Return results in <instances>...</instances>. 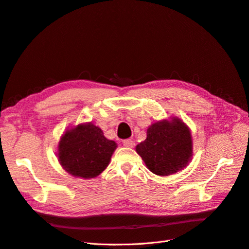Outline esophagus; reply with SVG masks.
<instances>
[{"label": "esophagus", "instance_id": "esophagus-1", "mask_svg": "<svg viewBox=\"0 0 249 249\" xmlns=\"http://www.w3.org/2000/svg\"><path fill=\"white\" fill-rule=\"evenodd\" d=\"M123 144L125 147H133L135 145V142L132 139H125L123 141Z\"/></svg>", "mask_w": 249, "mask_h": 249}]
</instances>
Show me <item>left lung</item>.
Segmentation results:
<instances>
[{
	"label": "left lung",
	"mask_w": 249,
	"mask_h": 249,
	"mask_svg": "<svg viewBox=\"0 0 249 249\" xmlns=\"http://www.w3.org/2000/svg\"><path fill=\"white\" fill-rule=\"evenodd\" d=\"M146 167L157 176L166 177L185 168L192 157L189 127L178 117L149 125L146 139L136 146Z\"/></svg>",
	"instance_id": "8db88e82"
}]
</instances>
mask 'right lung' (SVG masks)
<instances>
[{
  "mask_svg": "<svg viewBox=\"0 0 249 249\" xmlns=\"http://www.w3.org/2000/svg\"><path fill=\"white\" fill-rule=\"evenodd\" d=\"M117 147L104 136L99 126L81 124L67 130L58 145V161L73 177L91 178L106 169Z\"/></svg>",
  "mask_w": 249,
  "mask_h": 249,
  "instance_id": "obj_1",
  "label": "right lung"
}]
</instances>
